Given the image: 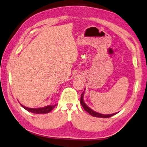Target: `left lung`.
I'll list each match as a JSON object with an SVG mask.
<instances>
[{"mask_svg":"<svg viewBox=\"0 0 147 147\" xmlns=\"http://www.w3.org/2000/svg\"><path fill=\"white\" fill-rule=\"evenodd\" d=\"M83 94L82 93V94H81V97H80V103L82 105V106L83 107L84 109L86 111H87L88 113L90 114L91 115L93 116H95V117H98V118H109V117H111V116H113V115H116V113H114V114H112V115H103V114H100L98 113H96V112L94 111L93 110H92L90 108H89L87 105H86V103L84 102V100H83Z\"/></svg>","mask_w":147,"mask_h":147,"instance_id":"left-lung-1","label":"left lung"}]
</instances>
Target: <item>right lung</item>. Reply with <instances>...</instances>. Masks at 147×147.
Wrapping results in <instances>:
<instances>
[{
	"mask_svg": "<svg viewBox=\"0 0 147 147\" xmlns=\"http://www.w3.org/2000/svg\"><path fill=\"white\" fill-rule=\"evenodd\" d=\"M21 105V104H20ZM23 108H24L25 110H27V111L31 112V113H34V114H46V113H48L50 112L53 110L54 109V107L56 106V105H48L47 107H42V108H37V109H32V108H28V107H26L25 106L21 105Z\"/></svg>",
	"mask_w": 147,
	"mask_h": 147,
	"instance_id": "add662e5",
	"label": "right lung"
}]
</instances>
